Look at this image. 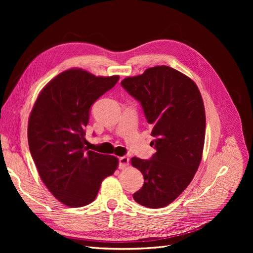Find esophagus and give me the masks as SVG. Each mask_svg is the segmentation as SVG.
<instances>
[{"instance_id": "34e87169", "label": "esophagus", "mask_w": 253, "mask_h": 253, "mask_svg": "<svg viewBox=\"0 0 253 253\" xmlns=\"http://www.w3.org/2000/svg\"><path fill=\"white\" fill-rule=\"evenodd\" d=\"M129 165V158L127 157H121L119 159V168L124 169Z\"/></svg>"}]
</instances>
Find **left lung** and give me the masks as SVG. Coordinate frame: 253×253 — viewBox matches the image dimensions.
I'll use <instances>...</instances> for the list:
<instances>
[{"instance_id": "obj_1", "label": "left lung", "mask_w": 253, "mask_h": 253, "mask_svg": "<svg viewBox=\"0 0 253 253\" xmlns=\"http://www.w3.org/2000/svg\"><path fill=\"white\" fill-rule=\"evenodd\" d=\"M121 85L140 102L157 151L150 160L131 159L144 178L133 199L149 208L165 207L187 189L201 162L206 127L201 93L193 80L166 65L128 77Z\"/></svg>"}]
</instances>
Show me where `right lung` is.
Returning <instances> with one entry per match:
<instances>
[{
	"instance_id": "1",
	"label": "right lung",
	"mask_w": 253,
	"mask_h": 253,
	"mask_svg": "<svg viewBox=\"0 0 253 253\" xmlns=\"http://www.w3.org/2000/svg\"><path fill=\"white\" fill-rule=\"evenodd\" d=\"M68 70L44 87L29 120V147L40 177L58 201L82 207L94 201L101 181L118 167L114 156L88 151L90 108L119 81Z\"/></svg>"
}]
</instances>
